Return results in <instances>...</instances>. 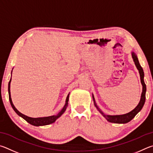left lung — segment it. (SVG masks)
Masks as SVG:
<instances>
[{
  "mask_svg": "<svg viewBox=\"0 0 153 153\" xmlns=\"http://www.w3.org/2000/svg\"><path fill=\"white\" fill-rule=\"evenodd\" d=\"M132 56L133 60H134V64L136 66V68H137V69L139 71V74H140V81H141L142 85H143V92H142V94H141L140 102H139V103L138 104V105L136 106L132 111H130L129 113H128V114H123V115H116V116L106 115L104 114L100 108H98L97 104H96V103H95L94 97H93V101H94L95 106L97 108L99 111H100V113L102 114V116L109 122L115 123V124H126V123L129 122L134 118V117H135L136 115L141 110L142 108H143V107L144 106V103H145L146 87V85H145V83H144V74L143 69L141 67L140 63H139L137 56H136V54L134 52H132Z\"/></svg>",
  "mask_w": 153,
  "mask_h": 153,
  "instance_id": "left-lung-1",
  "label": "left lung"
}]
</instances>
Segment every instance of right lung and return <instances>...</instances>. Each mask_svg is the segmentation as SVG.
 Returning a JSON list of instances; mask_svg holds the SVG:
<instances>
[{
  "mask_svg": "<svg viewBox=\"0 0 153 153\" xmlns=\"http://www.w3.org/2000/svg\"><path fill=\"white\" fill-rule=\"evenodd\" d=\"M12 74V72H11ZM10 81H11V78L10 79V81L9 82V86H8V91H9V101L13 109H14V111L17 113L19 116H21V117L26 120L27 122L31 125L36 126H45V125H49L50 124H52V123L54 122L56 120H57L58 117H60L62 115L64 111H66L67 106H68V99H69V94L68 95L66 100V103L63 108L62 109V110L59 112V113L56 115V116H48V117H37V118H34V117H30L25 116L23 114H21V112L19 111L17 109L15 108V107L13 105L12 102L11 97H10Z\"/></svg>",
  "mask_w": 153,
  "mask_h": 153,
  "instance_id": "add662e5",
  "label": "right lung"
}]
</instances>
